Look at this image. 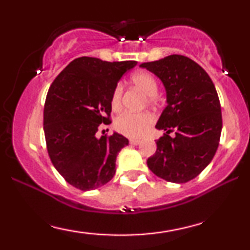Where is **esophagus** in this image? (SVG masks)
<instances>
[{
	"label": "esophagus",
	"instance_id": "1",
	"mask_svg": "<svg viewBox=\"0 0 250 250\" xmlns=\"http://www.w3.org/2000/svg\"><path fill=\"white\" fill-rule=\"evenodd\" d=\"M141 142H142L141 140H139V139H131L130 140V145H134V146L140 145V143H141Z\"/></svg>",
	"mask_w": 250,
	"mask_h": 250
}]
</instances>
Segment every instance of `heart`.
<instances>
[{
  "mask_svg": "<svg viewBox=\"0 0 250 250\" xmlns=\"http://www.w3.org/2000/svg\"><path fill=\"white\" fill-rule=\"evenodd\" d=\"M131 82L136 88H139L145 95L149 96V101L153 102L155 95L159 90L156 79L147 71H140L134 74ZM122 93L123 88L121 84H117L111 94L110 104L114 110H119L122 107ZM153 123V116L148 113H125L116 119V128L120 133L130 137L142 136Z\"/></svg>",
  "mask_w": 250,
  "mask_h": 250,
  "instance_id": "heart-1",
  "label": "heart"
}]
</instances>
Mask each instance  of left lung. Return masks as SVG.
Returning a JSON list of instances; mask_svg holds the SVG:
<instances>
[{
  "instance_id": "left-lung-1",
  "label": "left lung",
  "mask_w": 250,
  "mask_h": 250,
  "mask_svg": "<svg viewBox=\"0 0 250 250\" xmlns=\"http://www.w3.org/2000/svg\"><path fill=\"white\" fill-rule=\"evenodd\" d=\"M141 68L161 80L167 105L155 128L166 134L147 160L156 176L174 183L195 179L213 160L219 147L222 115L217 91L201 65L182 55H170ZM174 131L171 138L169 133Z\"/></svg>"
}]
</instances>
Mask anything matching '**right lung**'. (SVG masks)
Wrapping results in <instances>:
<instances>
[{
    "label": "right lung",
    "mask_w": 250,
    "mask_h": 250,
    "mask_svg": "<svg viewBox=\"0 0 250 250\" xmlns=\"http://www.w3.org/2000/svg\"><path fill=\"white\" fill-rule=\"evenodd\" d=\"M136 61L107 62L82 56L71 61L51 83L43 114L49 157L64 180L81 190L102 187L114 177L116 157L129 145L114 131L96 136L109 125L111 94Z\"/></svg>",
    "instance_id": "1"
}]
</instances>
